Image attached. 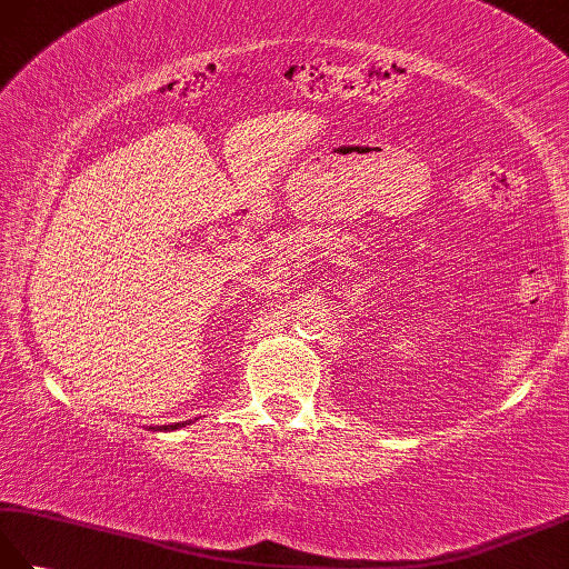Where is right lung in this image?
Instances as JSON below:
<instances>
[{
    "instance_id": "add662e5",
    "label": "right lung",
    "mask_w": 569,
    "mask_h": 569,
    "mask_svg": "<svg viewBox=\"0 0 569 569\" xmlns=\"http://www.w3.org/2000/svg\"><path fill=\"white\" fill-rule=\"evenodd\" d=\"M186 426H190L188 420H183V422H176V426H159L156 430H178V428H186Z\"/></svg>"
}]
</instances>
